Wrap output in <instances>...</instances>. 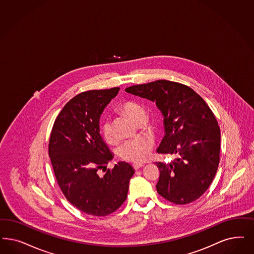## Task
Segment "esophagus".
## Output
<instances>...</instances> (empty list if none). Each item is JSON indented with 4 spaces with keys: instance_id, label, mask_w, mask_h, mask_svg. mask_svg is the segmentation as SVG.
Returning a JSON list of instances; mask_svg holds the SVG:
<instances>
[{
    "instance_id": "esophagus-1",
    "label": "esophagus",
    "mask_w": 254,
    "mask_h": 254,
    "mask_svg": "<svg viewBox=\"0 0 254 254\" xmlns=\"http://www.w3.org/2000/svg\"><path fill=\"white\" fill-rule=\"evenodd\" d=\"M132 166H133L135 170H138V169H140V168L143 166V164L142 163H134Z\"/></svg>"
}]
</instances>
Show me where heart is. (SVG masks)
I'll list each match as a JSON object with an SVG mask.
<instances>
[{
	"instance_id": "b5f03b06",
	"label": "heart",
	"mask_w": 254,
	"mask_h": 254,
	"mask_svg": "<svg viewBox=\"0 0 254 254\" xmlns=\"http://www.w3.org/2000/svg\"><path fill=\"white\" fill-rule=\"evenodd\" d=\"M122 114H126L136 122L138 117L145 114L143 108L132 100H125L118 107ZM101 134L107 143L113 144L116 141L113 124L106 120L101 125ZM153 140L148 138H140L137 140H127L118 149V155L125 160L132 162H140L144 160L151 149L153 148Z\"/></svg>"
}]
</instances>
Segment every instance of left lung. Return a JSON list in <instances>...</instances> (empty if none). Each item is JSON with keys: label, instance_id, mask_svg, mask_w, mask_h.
<instances>
[{"label": "left lung", "instance_id": "8db88e82", "mask_svg": "<svg viewBox=\"0 0 254 254\" xmlns=\"http://www.w3.org/2000/svg\"><path fill=\"white\" fill-rule=\"evenodd\" d=\"M126 92L156 102L164 117L165 136L157 152L176 158L168 164L157 162L158 194L175 204L200 198L219 163L220 130L211 109L191 88L165 79L133 85Z\"/></svg>", "mask_w": 254, "mask_h": 254}]
</instances>
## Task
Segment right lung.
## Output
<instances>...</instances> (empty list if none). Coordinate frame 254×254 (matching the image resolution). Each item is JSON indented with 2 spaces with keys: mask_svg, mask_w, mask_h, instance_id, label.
<instances>
[{
  "mask_svg": "<svg viewBox=\"0 0 254 254\" xmlns=\"http://www.w3.org/2000/svg\"><path fill=\"white\" fill-rule=\"evenodd\" d=\"M119 87L91 90L74 96L63 108L53 124L49 156L62 192L78 209L104 217L126 201L130 164L120 161L104 176V169L114 155L99 133V119Z\"/></svg>",
  "mask_w": 254,
  "mask_h": 254,
  "instance_id": "obj_1",
  "label": "right lung"
}]
</instances>
